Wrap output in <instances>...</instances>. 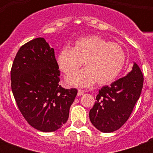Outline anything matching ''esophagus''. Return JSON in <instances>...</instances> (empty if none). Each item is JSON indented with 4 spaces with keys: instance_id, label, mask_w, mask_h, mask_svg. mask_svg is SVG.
<instances>
[{
    "instance_id": "34e87169",
    "label": "esophagus",
    "mask_w": 153,
    "mask_h": 153,
    "mask_svg": "<svg viewBox=\"0 0 153 153\" xmlns=\"http://www.w3.org/2000/svg\"><path fill=\"white\" fill-rule=\"evenodd\" d=\"M84 93H85V91H82V90H79V91H78V96L83 95Z\"/></svg>"
}]
</instances>
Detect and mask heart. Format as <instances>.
<instances>
[{"instance_id":"b5f03b06","label":"heart","mask_w":153,"mask_h":153,"mask_svg":"<svg viewBox=\"0 0 153 153\" xmlns=\"http://www.w3.org/2000/svg\"><path fill=\"white\" fill-rule=\"evenodd\" d=\"M126 53L117 43H109L100 36L81 37L71 48L65 47L58 53L56 62L65 74L81 66L84 69L71 74L67 82L76 87H87L97 82L100 86L110 83L119 75L126 63Z\"/></svg>"}]
</instances>
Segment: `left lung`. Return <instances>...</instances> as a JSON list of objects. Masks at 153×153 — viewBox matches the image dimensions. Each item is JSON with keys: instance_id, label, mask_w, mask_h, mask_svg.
<instances>
[{"instance_id": "left-lung-1", "label": "left lung", "mask_w": 153, "mask_h": 153, "mask_svg": "<svg viewBox=\"0 0 153 153\" xmlns=\"http://www.w3.org/2000/svg\"><path fill=\"white\" fill-rule=\"evenodd\" d=\"M144 78L134 62L127 75L99 90L96 102L90 110L91 123L102 133L117 130L126 123L139 99Z\"/></svg>"}]
</instances>
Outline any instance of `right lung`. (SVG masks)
I'll list each match as a JSON object with an SVG mask.
<instances>
[{"instance_id":"obj_1","label":"right lung","mask_w":153,"mask_h":153,"mask_svg":"<svg viewBox=\"0 0 153 153\" xmlns=\"http://www.w3.org/2000/svg\"><path fill=\"white\" fill-rule=\"evenodd\" d=\"M55 51L44 38L20 47L11 69V86L16 105L30 126L54 132L69 117L78 91L62 88Z\"/></svg>"}]
</instances>
